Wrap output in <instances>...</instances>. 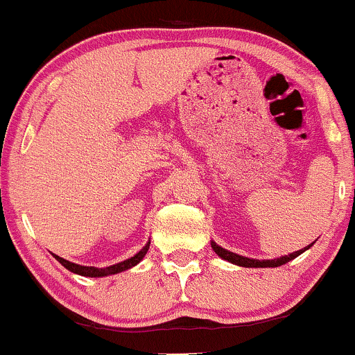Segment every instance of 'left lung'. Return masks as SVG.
Wrapping results in <instances>:
<instances>
[{"mask_svg":"<svg viewBox=\"0 0 355 355\" xmlns=\"http://www.w3.org/2000/svg\"><path fill=\"white\" fill-rule=\"evenodd\" d=\"M210 246H212V249L216 251L217 256H220L222 259L229 261V263L237 264V266H244V268H276V266H282V264H286L288 261L295 259L297 256L302 254V252H305L306 249H310L311 246H313V243L309 244L306 248L300 249V251L291 252V254H288V256H282V258H276V259H263V261H261V259H251V258H246V256L236 254V252H231V251H227V249L220 248L219 244H216L214 241L210 243Z\"/></svg>","mask_w":355,"mask_h":355,"instance_id":"8db88e82","label":"left lung"}]
</instances>
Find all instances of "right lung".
<instances>
[{
	"label": "right lung",
	"instance_id": "1",
	"mask_svg": "<svg viewBox=\"0 0 355 355\" xmlns=\"http://www.w3.org/2000/svg\"><path fill=\"white\" fill-rule=\"evenodd\" d=\"M148 249H150V243H146V246L141 249V251L138 252V254H135L133 258L126 259V261H121L118 264H112V266H107V268H94V266H80V264H76V263H70V261L60 258V256H55L58 263L62 264L64 268H67L69 271L76 272V275H80V276H89V278H101V276H109V275H116V272H121V271H126L130 270V268L136 266V264L139 263L143 258H145V254L148 252Z\"/></svg>",
	"mask_w": 355,
	"mask_h": 355
}]
</instances>
